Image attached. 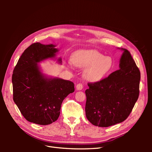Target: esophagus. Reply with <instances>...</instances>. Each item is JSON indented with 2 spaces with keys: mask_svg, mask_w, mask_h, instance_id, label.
Segmentation results:
<instances>
[{
  "mask_svg": "<svg viewBox=\"0 0 152 152\" xmlns=\"http://www.w3.org/2000/svg\"><path fill=\"white\" fill-rule=\"evenodd\" d=\"M82 89H83V86H82V84H78L76 86V89L77 91H81Z\"/></svg>",
  "mask_w": 152,
  "mask_h": 152,
  "instance_id": "obj_1",
  "label": "esophagus"
}]
</instances>
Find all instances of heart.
Returning <instances> with one entry per match:
<instances>
[{
	"instance_id": "1",
	"label": "heart",
	"mask_w": 152,
	"mask_h": 152,
	"mask_svg": "<svg viewBox=\"0 0 152 152\" xmlns=\"http://www.w3.org/2000/svg\"><path fill=\"white\" fill-rule=\"evenodd\" d=\"M72 64H66L68 68H72V64L76 67L85 69L84 79L91 82H97L102 80L111 71L113 66V59L104 56L99 51L94 49L77 50L71 58Z\"/></svg>"
}]
</instances>
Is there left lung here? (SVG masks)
I'll return each mask as SVG.
<instances>
[{
  "label": "left lung",
  "instance_id": "obj_1",
  "mask_svg": "<svg viewBox=\"0 0 152 152\" xmlns=\"http://www.w3.org/2000/svg\"><path fill=\"white\" fill-rule=\"evenodd\" d=\"M121 49L119 70L99 82L89 83L85 92L86 117L94 126L107 127L122 122L138 98L140 70L130 53Z\"/></svg>",
  "mask_w": 152,
  "mask_h": 152
}]
</instances>
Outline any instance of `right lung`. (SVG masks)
Masks as SVG:
<instances>
[{
	"label": "right lung",
	"instance_id": "add662e5",
	"mask_svg": "<svg viewBox=\"0 0 152 152\" xmlns=\"http://www.w3.org/2000/svg\"><path fill=\"white\" fill-rule=\"evenodd\" d=\"M56 45L34 43L26 49L14 69L12 77L13 100L27 121L39 125L56 121L60 114L63 101L74 92L72 82L48 76L39 65L47 59L61 58Z\"/></svg>",
	"mask_w": 152,
	"mask_h": 152
}]
</instances>
